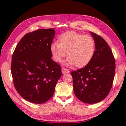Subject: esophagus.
I'll return each mask as SVG.
<instances>
[{
    "mask_svg": "<svg viewBox=\"0 0 126 126\" xmlns=\"http://www.w3.org/2000/svg\"><path fill=\"white\" fill-rule=\"evenodd\" d=\"M62 72L63 74H65V73H69V71L68 69H67V68H62Z\"/></svg>",
    "mask_w": 126,
    "mask_h": 126,
    "instance_id": "1",
    "label": "esophagus"
}]
</instances>
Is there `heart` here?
<instances>
[{"mask_svg":"<svg viewBox=\"0 0 126 126\" xmlns=\"http://www.w3.org/2000/svg\"><path fill=\"white\" fill-rule=\"evenodd\" d=\"M95 43L93 38L76 32L64 33L59 36L58 43L50 46L52 58L56 62H61L68 57L65 64L76 65L77 68L84 67L90 63L94 54Z\"/></svg>","mask_w":126,"mask_h":126,"instance_id":"obj_1","label":"heart"}]
</instances>
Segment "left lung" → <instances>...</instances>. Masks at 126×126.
<instances>
[{
	"instance_id": "left-lung-1",
	"label": "left lung",
	"mask_w": 126,
	"mask_h": 126,
	"mask_svg": "<svg viewBox=\"0 0 126 126\" xmlns=\"http://www.w3.org/2000/svg\"><path fill=\"white\" fill-rule=\"evenodd\" d=\"M95 43L92 59L84 68L73 71L74 93L84 103H98L107 96L115 74V59L111 49L101 36L90 32Z\"/></svg>"
}]
</instances>
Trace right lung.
Returning a JSON list of instances; mask_svg holds the SVG:
<instances>
[{"label":"right lung","mask_w":126,"mask_h":126,"mask_svg":"<svg viewBox=\"0 0 126 126\" xmlns=\"http://www.w3.org/2000/svg\"><path fill=\"white\" fill-rule=\"evenodd\" d=\"M54 35V28L27 33L13 54L11 72L15 88L32 103L47 102L62 76L61 65L51 58L50 46Z\"/></svg>","instance_id":"right-lung-1"}]
</instances>
